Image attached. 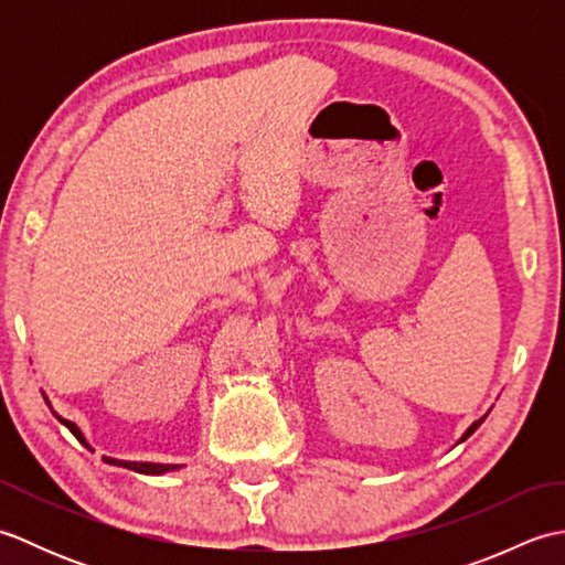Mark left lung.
Wrapping results in <instances>:
<instances>
[{"mask_svg":"<svg viewBox=\"0 0 565 565\" xmlns=\"http://www.w3.org/2000/svg\"><path fill=\"white\" fill-rule=\"evenodd\" d=\"M483 419H486V415H483V417H481V419H476V423H473V425H471V427H468V429H466V431H463V437H461V439H459V441H463V439H468V437H471V435H473V431H476V429H478V427H481V423H483Z\"/></svg>","mask_w":565,"mask_h":565,"instance_id":"8db88e82","label":"left lung"}]
</instances>
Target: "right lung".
<instances>
[{"mask_svg":"<svg viewBox=\"0 0 565 565\" xmlns=\"http://www.w3.org/2000/svg\"><path fill=\"white\" fill-rule=\"evenodd\" d=\"M43 398H45V403H47V407H51L53 411V405H51V401H47V395L43 393ZM53 415L57 417V423H63L72 435H75L77 439H79V444H84V447H87L89 451H94L92 449V444L84 439V435H82V429L72 423V419H65L63 415H57L55 411H53ZM104 461L106 463H111V466H124V468H130V471H138V473H146V476H162V473H170V471H179V468H182V463H152V461H124V459H114V456H104Z\"/></svg>","mask_w":565,"mask_h":565,"instance_id":"obj_1","label":"right lung"}]
</instances>
